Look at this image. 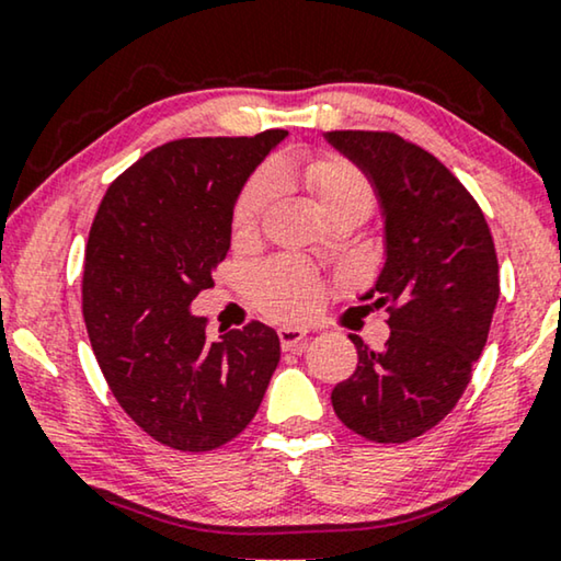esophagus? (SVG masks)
I'll return each instance as SVG.
<instances>
[{
  "mask_svg": "<svg viewBox=\"0 0 561 561\" xmlns=\"http://www.w3.org/2000/svg\"><path fill=\"white\" fill-rule=\"evenodd\" d=\"M278 336H280L283 350H301L304 344L309 342V332H306V329H298V327H283V329H278Z\"/></svg>",
  "mask_w": 561,
  "mask_h": 561,
  "instance_id": "obj_1",
  "label": "esophagus"
}]
</instances>
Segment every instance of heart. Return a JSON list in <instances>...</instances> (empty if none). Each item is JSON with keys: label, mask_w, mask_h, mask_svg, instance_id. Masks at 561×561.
<instances>
[{"label": "heart", "mask_w": 561, "mask_h": 561, "mask_svg": "<svg viewBox=\"0 0 561 561\" xmlns=\"http://www.w3.org/2000/svg\"><path fill=\"white\" fill-rule=\"evenodd\" d=\"M294 175L311 191L327 219L336 214H359L365 219L375 204L370 179L347 158H311L294 165ZM273 191L275 175L271 171H257L244 183L232 211V237L237 242H248L255 237ZM255 296L273 317L304 319L321 301V278L301 260L278 257L255 273Z\"/></svg>", "instance_id": "obj_1"}]
</instances>
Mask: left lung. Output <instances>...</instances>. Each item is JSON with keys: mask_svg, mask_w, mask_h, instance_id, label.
<instances>
[{"mask_svg": "<svg viewBox=\"0 0 561 561\" xmlns=\"http://www.w3.org/2000/svg\"><path fill=\"white\" fill-rule=\"evenodd\" d=\"M324 137L380 202L386 263L363 298L390 313L380 352L352 334L357 370L332 405L355 434L401 444L439 424L472 378L501 296L493 234L470 191L419 145L365 129Z\"/></svg>", "mask_w": 561, "mask_h": 561, "instance_id": "obj_1", "label": "left lung"}]
</instances>
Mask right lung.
I'll return each mask as SVG.
<instances>
[{
    "mask_svg": "<svg viewBox=\"0 0 561 561\" xmlns=\"http://www.w3.org/2000/svg\"><path fill=\"white\" fill-rule=\"evenodd\" d=\"M286 135L165 142L99 204L81 286L91 350L127 416L165 447L234 439L278 367L275 329L252 321L206 340V319L188 306L227 257L244 181Z\"/></svg>",
    "mask_w": 561,
    "mask_h": 561,
    "instance_id": "right-lung-1",
    "label": "right lung"
}]
</instances>
